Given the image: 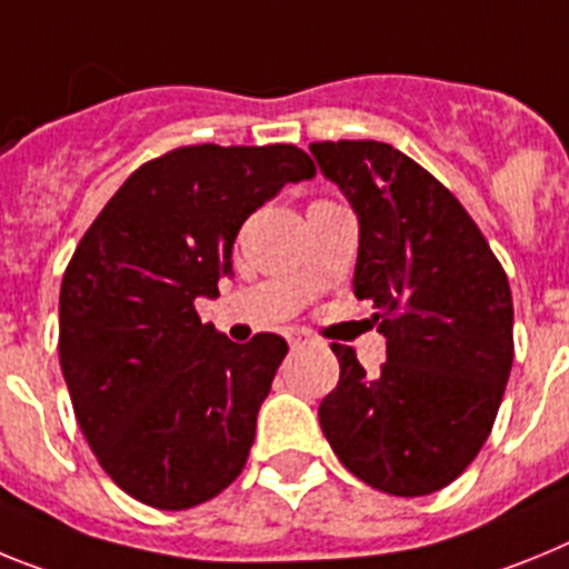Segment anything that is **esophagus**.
Masks as SVG:
<instances>
[{"label":"esophagus","instance_id":"34e87169","mask_svg":"<svg viewBox=\"0 0 569 569\" xmlns=\"http://www.w3.org/2000/svg\"><path fill=\"white\" fill-rule=\"evenodd\" d=\"M286 340H289L291 349H298V346H309V343H315L312 335L303 332V329H291V332L286 335Z\"/></svg>","mask_w":569,"mask_h":569}]
</instances>
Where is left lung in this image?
Listing matches in <instances>:
<instances>
[{
  "mask_svg": "<svg viewBox=\"0 0 569 569\" xmlns=\"http://www.w3.org/2000/svg\"><path fill=\"white\" fill-rule=\"evenodd\" d=\"M320 174L358 214L355 295L372 300L387 363L367 375L332 346L340 380L318 418L352 476L389 496H429L483 447L512 369V295L452 191L398 148L312 142Z\"/></svg>",
  "mask_w": 569,
  "mask_h": 569,
  "instance_id": "8db88e82",
  "label": "left lung"
}]
</instances>
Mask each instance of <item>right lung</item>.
<instances>
[{
  "label": "right lung",
  "mask_w": 569,
  "mask_h": 569,
  "mask_svg": "<svg viewBox=\"0 0 569 569\" xmlns=\"http://www.w3.org/2000/svg\"><path fill=\"white\" fill-rule=\"evenodd\" d=\"M315 177L295 146H189L146 162L79 240L59 289V367L111 481L157 510L223 492L289 346L202 323L246 217Z\"/></svg>",
  "instance_id": "right-lung-1"
}]
</instances>
